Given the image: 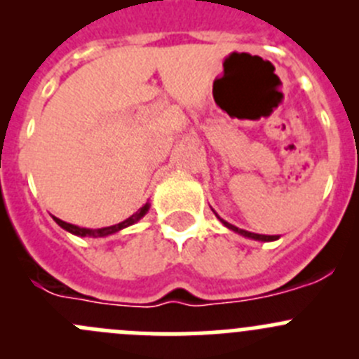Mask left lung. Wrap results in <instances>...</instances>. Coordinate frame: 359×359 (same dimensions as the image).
<instances>
[{
  "label": "left lung",
  "instance_id": "1",
  "mask_svg": "<svg viewBox=\"0 0 359 359\" xmlns=\"http://www.w3.org/2000/svg\"><path fill=\"white\" fill-rule=\"evenodd\" d=\"M213 213H215V210H213ZM215 217H217V219L220 220V222L224 224V226L227 227V229H231V231H233V233L241 234V236H243V238H248V240H255V241H276V240H280V236H276V234H274V236H269V234H257V233H250V231L240 229V227H236V226H233V224L226 222V220H224L222 217L217 215V213H215Z\"/></svg>",
  "mask_w": 359,
  "mask_h": 359
}]
</instances>
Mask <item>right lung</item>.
Listing matches in <instances>:
<instances>
[{"instance_id":"1","label":"right lung","mask_w":359,"mask_h":359,"mask_svg":"<svg viewBox=\"0 0 359 359\" xmlns=\"http://www.w3.org/2000/svg\"><path fill=\"white\" fill-rule=\"evenodd\" d=\"M149 206H151L149 203H146V205L140 206V208L137 210L133 215H130L128 219L123 220V222L114 224V226H109V227H100V229H88V227L74 226V224L64 222V220L57 219V217H53V220H55V222L59 224L62 229H66L67 233L74 234V236H79V238H106V236H111V234L118 233V231L125 229V227H130V226H133L135 222H139V220L142 219V217L146 215L147 212H149Z\"/></svg>"}]
</instances>
